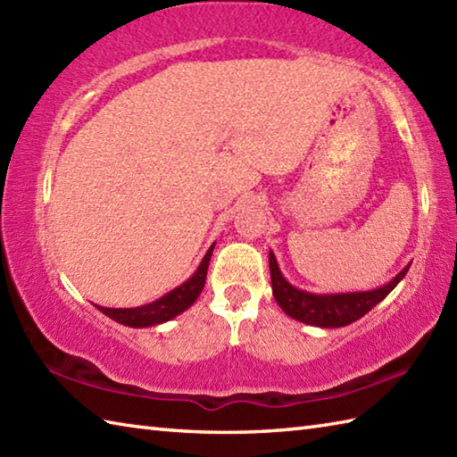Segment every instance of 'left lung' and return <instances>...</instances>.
Returning <instances> with one entry per match:
<instances>
[{
	"mask_svg": "<svg viewBox=\"0 0 457 457\" xmlns=\"http://www.w3.org/2000/svg\"><path fill=\"white\" fill-rule=\"evenodd\" d=\"M411 263L389 283L371 290H353V293H308V290L290 285L280 273L277 257L269 251V269L273 296L283 312L303 324L318 328H342L365 316L369 310L377 306L391 290L401 283L409 273Z\"/></svg>",
	"mask_w": 457,
	"mask_h": 457,
	"instance_id": "obj_1",
	"label": "left lung"
}]
</instances>
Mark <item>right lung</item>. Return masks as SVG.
Segmentation results:
<instances>
[{
  "mask_svg": "<svg viewBox=\"0 0 457 457\" xmlns=\"http://www.w3.org/2000/svg\"><path fill=\"white\" fill-rule=\"evenodd\" d=\"M213 245H216V241L210 245L206 255L202 257L200 265L196 270H194L192 277H188L177 288L169 290L167 295L153 300V303L135 306V308H105L98 304H96V308L108 318H112L113 322L129 326V328H149V326H159V324L169 322V320L177 318L179 314L184 312V310H188L194 303H196V298L200 296L204 288V283H206L208 263H210Z\"/></svg>",
  "mask_w": 457,
  "mask_h": 457,
  "instance_id": "1",
  "label": "right lung"
}]
</instances>
